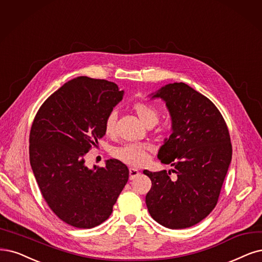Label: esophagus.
<instances>
[{
  "mask_svg": "<svg viewBox=\"0 0 262 262\" xmlns=\"http://www.w3.org/2000/svg\"><path fill=\"white\" fill-rule=\"evenodd\" d=\"M138 175H139V170H138V169L133 168V167L129 168V179H130V180L135 179Z\"/></svg>",
  "mask_w": 262,
  "mask_h": 262,
  "instance_id": "esophagus-1",
  "label": "esophagus"
}]
</instances>
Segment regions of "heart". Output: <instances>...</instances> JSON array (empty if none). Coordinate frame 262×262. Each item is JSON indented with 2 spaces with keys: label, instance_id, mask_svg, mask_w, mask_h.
<instances>
[{
  "label": "heart",
  "instance_id": "1",
  "mask_svg": "<svg viewBox=\"0 0 262 262\" xmlns=\"http://www.w3.org/2000/svg\"><path fill=\"white\" fill-rule=\"evenodd\" d=\"M134 110L136 111L138 118L141 122L147 125L150 122L156 123L159 120V111L154 106L147 102H137L134 104ZM116 115L111 112L106 116L104 122V130L106 134H112L115 128ZM149 147L146 144L139 143H128L113 150V156L121 160L122 162L128 164L132 166H141L148 161L149 158Z\"/></svg>",
  "mask_w": 262,
  "mask_h": 262
}]
</instances>
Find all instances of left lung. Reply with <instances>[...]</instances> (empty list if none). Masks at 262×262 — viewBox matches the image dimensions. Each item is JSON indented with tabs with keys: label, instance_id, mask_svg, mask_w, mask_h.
<instances>
[{
	"label": "left lung",
	"instance_id": "left-lung-1",
	"mask_svg": "<svg viewBox=\"0 0 262 262\" xmlns=\"http://www.w3.org/2000/svg\"><path fill=\"white\" fill-rule=\"evenodd\" d=\"M166 104L171 135L158 158L173 169L143 170L152 182L146 195L151 217L168 229L199 224L215 208L232 159L227 124L207 97L185 83H169L150 95ZM178 175L176 181L170 171Z\"/></svg>",
	"mask_w": 262,
	"mask_h": 262
}]
</instances>
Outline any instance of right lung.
Returning <instances> with one entry per match:
<instances>
[{
  "instance_id": "1",
  "label": "right lung",
  "mask_w": 262,
  "mask_h": 262,
  "mask_svg": "<svg viewBox=\"0 0 262 262\" xmlns=\"http://www.w3.org/2000/svg\"><path fill=\"white\" fill-rule=\"evenodd\" d=\"M124 96L115 83L77 76L51 95L30 132V164L47 205L66 224L91 229L108 219L129 171L121 161L89 168L85 156L105 135Z\"/></svg>"
}]
</instances>
